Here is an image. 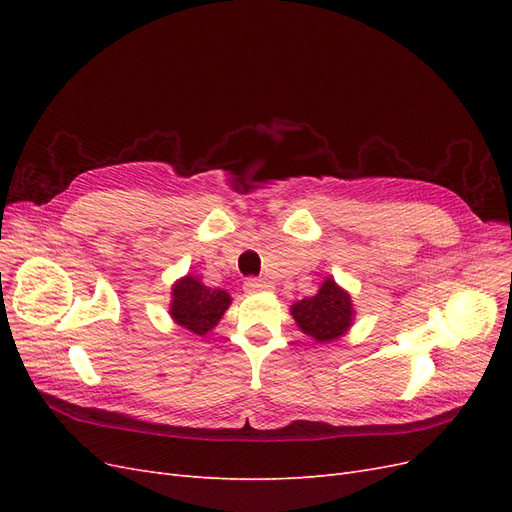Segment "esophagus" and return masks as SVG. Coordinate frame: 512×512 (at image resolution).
I'll list each match as a JSON object with an SVG mask.
<instances>
[{
    "label": "esophagus",
    "mask_w": 512,
    "mask_h": 512,
    "mask_svg": "<svg viewBox=\"0 0 512 512\" xmlns=\"http://www.w3.org/2000/svg\"><path fill=\"white\" fill-rule=\"evenodd\" d=\"M271 286L265 280H258V277H247L245 282V290L247 292H262V290H269Z\"/></svg>",
    "instance_id": "34e87169"
}]
</instances>
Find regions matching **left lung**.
I'll use <instances>...</instances> for the list:
<instances>
[{
  "label": "left lung",
  "mask_w": 512,
  "mask_h": 512,
  "mask_svg": "<svg viewBox=\"0 0 512 512\" xmlns=\"http://www.w3.org/2000/svg\"><path fill=\"white\" fill-rule=\"evenodd\" d=\"M292 318L297 320L301 331L314 337L318 344L333 342L342 337L352 322V301L346 290L339 288L333 280H327L316 297H307L290 307Z\"/></svg>",
  "instance_id": "obj_1"
}]
</instances>
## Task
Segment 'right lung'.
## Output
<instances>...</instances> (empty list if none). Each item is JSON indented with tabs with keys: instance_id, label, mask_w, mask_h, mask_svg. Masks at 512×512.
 Listing matches in <instances>:
<instances>
[{
	"instance_id": "obj_1",
	"label": "right lung",
	"mask_w": 512,
	"mask_h": 512,
	"mask_svg": "<svg viewBox=\"0 0 512 512\" xmlns=\"http://www.w3.org/2000/svg\"><path fill=\"white\" fill-rule=\"evenodd\" d=\"M230 305V294L220 288H207L196 275H185L173 286L170 316L181 327L205 335L220 322Z\"/></svg>"
}]
</instances>
